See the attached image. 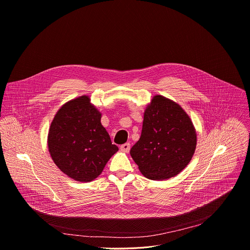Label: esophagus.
<instances>
[{"label":"esophagus","mask_w":250,"mask_h":250,"mask_svg":"<svg viewBox=\"0 0 250 250\" xmlns=\"http://www.w3.org/2000/svg\"><path fill=\"white\" fill-rule=\"evenodd\" d=\"M130 149V145L129 144H124L121 146V150H123L124 152H128Z\"/></svg>","instance_id":"34e87169"}]
</instances>
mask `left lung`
<instances>
[{"instance_id": "left-lung-1", "label": "left lung", "mask_w": 250, "mask_h": 250, "mask_svg": "<svg viewBox=\"0 0 250 250\" xmlns=\"http://www.w3.org/2000/svg\"><path fill=\"white\" fill-rule=\"evenodd\" d=\"M196 130L177 103L154 96L144 113L142 135L130 149L140 171L152 180L177 175L191 161L196 148Z\"/></svg>"}]
</instances>
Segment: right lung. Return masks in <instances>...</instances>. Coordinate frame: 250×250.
Here are the masks:
<instances>
[{
  "instance_id": "obj_1",
  "label": "right lung",
  "mask_w": 250,
  "mask_h": 250,
  "mask_svg": "<svg viewBox=\"0 0 250 250\" xmlns=\"http://www.w3.org/2000/svg\"><path fill=\"white\" fill-rule=\"evenodd\" d=\"M102 112L81 96L57 111L48 133V147L56 166L82 183L96 179L119 147L101 123Z\"/></svg>"
}]
</instances>
